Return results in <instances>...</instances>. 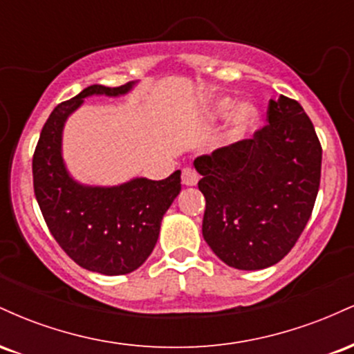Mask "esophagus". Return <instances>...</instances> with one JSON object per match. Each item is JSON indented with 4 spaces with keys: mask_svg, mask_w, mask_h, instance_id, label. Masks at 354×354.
<instances>
[{
    "mask_svg": "<svg viewBox=\"0 0 354 354\" xmlns=\"http://www.w3.org/2000/svg\"><path fill=\"white\" fill-rule=\"evenodd\" d=\"M181 181L183 185L186 186H194L198 181H200V174L194 168H185L181 173Z\"/></svg>",
    "mask_w": 354,
    "mask_h": 354,
    "instance_id": "34e87169",
    "label": "esophagus"
}]
</instances>
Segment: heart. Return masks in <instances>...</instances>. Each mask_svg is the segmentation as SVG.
Wrapping results in <instances>:
<instances>
[{"mask_svg":"<svg viewBox=\"0 0 354 354\" xmlns=\"http://www.w3.org/2000/svg\"><path fill=\"white\" fill-rule=\"evenodd\" d=\"M231 116L228 131H226V140L230 143H239L246 140L251 133L254 131L259 121V111L254 104L241 103L236 106V100L221 98L211 104L208 118L211 121L226 120Z\"/></svg>","mask_w":354,"mask_h":354,"instance_id":"1","label":"heart"}]
</instances>
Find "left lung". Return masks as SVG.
I'll list each match as a JSON object with an SVG mask.
<instances>
[{
    "mask_svg": "<svg viewBox=\"0 0 354 354\" xmlns=\"http://www.w3.org/2000/svg\"><path fill=\"white\" fill-rule=\"evenodd\" d=\"M321 153L301 104L279 96L251 140L194 160L206 200L203 238L223 263L263 270L290 253L318 196Z\"/></svg>",
    "mask_w": 354,
    "mask_h": 354,
    "instance_id": "obj_1",
    "label": "left lung"
}]
</instances>
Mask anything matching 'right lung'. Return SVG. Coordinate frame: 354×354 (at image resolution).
<instances>
[{"mask_svg":"<svg viewBox=\"0 0 354 354\" xmlns=\"http://www.w3.org/2000/svg\"><path fill=\"white\" fill-rule=\"evenodd\" d=\"M135 83L108 88L93 84L53 109L33 154V186L44 221L58 245L88 271L131 273L151 254L161 219L181 191V171L166 180L135 178L118 186H86L75 181L61 154L68 116L93 95L121 96Z\"/></svg>","mask_w":354,"mask_h":354,"instance_id":"1","label":"right lung"}]
</instances>
